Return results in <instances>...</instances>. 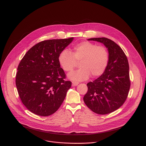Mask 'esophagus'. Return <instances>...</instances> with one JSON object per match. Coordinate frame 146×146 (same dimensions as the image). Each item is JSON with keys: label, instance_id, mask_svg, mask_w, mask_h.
Listing matches in <instances>:
<instances>
[{"label": "esophagus", "instance_id": "esophagus-1", "mask_svg": "<svg viewBox=\"0 0 146 146\" xmlns=\"http://www.w3.org/2000/svg\"><path fill=\"white\" fill-rule=\"evenodd\" d=\"M78 84H79L78 82H72V86H73V87L76 86H78Z\"/></svg>", "mask_w": 146, "mask_h": 146}]
</instances>
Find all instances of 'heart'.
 Masks as SVG:
<instances>
[{
  "label": "heart",
  "instance_id": "obj_1",
  "mask_svg": "<svg viewBox=\"0 0 146 146\" xmlns=\"http://www.w3.org/2000/svg\"><path fill=\"white\" fill-rule=\"evenodd\" d=\"M58 62L67 72L72 71L77 62L79 63L80 68L70 73L68 76L74 81H82L90 75L96 78L104 72L109 62V53L104 46L84 41L74 46L71 53L66 50H63L59 55Z\"/></svg>",
  "mask_w": 146,
  "mask_h": 146
}]
</instances>
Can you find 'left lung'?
I'll return each mask as SVG.
<instances>
[{"label": "left lung", "instance_id": "1", "mask_svg": "<svg viewBox=\"0 0 146 146\" xmlns=\"http://www.w3.org/2000/svg\"><path fill=\"white\" fill-rule=\"evenodd\" d=\"M107 48L109 62L104 72L98 79L87 84L88 91L83 100L94 112L100 115L111 113L125 101L130 88L129 64L122 49L106 38H90Z\"/></svg>", "mask_w": 146, "mask_h": 146}]
</instances>
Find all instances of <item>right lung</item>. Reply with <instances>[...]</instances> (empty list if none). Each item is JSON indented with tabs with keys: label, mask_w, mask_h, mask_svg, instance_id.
I'll return each instance as SVG.
<instances>
[{
	"label": "right lung",
	"mask_w": 146,
	"mask_h": 146,
	"mask_svg": "<svg viewBox=\"0 0 146 146\" xmlns=\"http://www.w3.org/2000/svg\"><path fill=\"white\" fill-rule=\"evenodd\" d=\"M74 38L40 42L31 48L18 67L16 86L20 98L31 112L47 116L63 102L71 82L58 62L60 53Z\"/></svg>",
	"instance_id": "1"
}]
</instances>
